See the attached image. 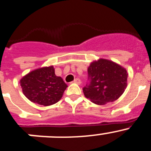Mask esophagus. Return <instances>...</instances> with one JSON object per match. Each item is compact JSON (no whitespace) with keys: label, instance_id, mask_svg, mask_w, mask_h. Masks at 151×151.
Returning a JSON list of instances; mask_svg holds the SVG:
<instances>
[{"label":"esophagus","instance_id":"34e87169","mask_svg":"<svg viewBox=\"0 0 151 151\" xmlns=\"http://www.w3.org/2000/svg\"><path fill=\"white\" fill-rule=\"evenodd\" d=\"M73 83L80 84V83H81V80H80L79 78H76V79H74V81H73Z\"/></svg>","mask_w":151,"mask_h":151}]
</instances>
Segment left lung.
<instances>
[{"instance_id": "obj_1", "label": "left lung", "mask_w": 151, "mask_h": 151, "mask_svg": "<svg viewBox=\"0 0 151 151\" xmlns=\"http://www.w3.org/2000/svg\"><path fill=\"white\" fill-rule=\"evenodd\" d=\"M89 83L83 88V93L97 105L113 102L121 97L127 85V70L107 59L91 62L87 68Z\"/></svg>"}]
</instances>
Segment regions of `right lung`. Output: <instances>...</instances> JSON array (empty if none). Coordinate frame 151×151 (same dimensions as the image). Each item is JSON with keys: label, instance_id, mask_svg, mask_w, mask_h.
I'll return each mask as SVG.
<instances>
[{"label": "right lung", "instance_id": "obj_1", "mask_svg": "<svg viewBox=\"0 0 151 151\" xmlns=\"http://www.w3.org/2000/svg\"><path fill=\"white\" fill-rule=\"evenodd\" d=\"M23 93L31 102L50 106L61 99L68 85L55 74L53 66L37 68L20 81Z\"/></svg>", "mask_w": 151, "mask_h": 151}]
</instances>
